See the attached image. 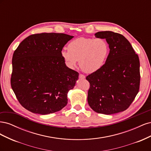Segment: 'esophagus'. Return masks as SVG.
<instances>
[{
    "instance_id": "34e87169",
    "label": "esophagus",
    "mask_w": 151,
    "mask_h": 151,
    "mask_svg": "<svg viewBox=\"0 0 151 151\" xmlns=\"http://www.w3.org/2000/svg\"><path fill=\"white\" fill-rule=\"evenodd\" d=\"M79 78L80 79H84L85 78H86V77H85V76L84 75H83V74H79Z\"/></svg>"
}]
</instances>
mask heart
Returning a JSON list of instances; mask_svg holds the SVG:
<instances>
[{"mask_svg": "<svg viewBox=\"0 0 151 151\" xmlns=\"http://www.w3.org/2000/svg\"><path fill=\"white\" fill-rule=\"evenodd\" d=\"M68 50H63L62 57L70 68H74L77 60L86 73L95 72L104 66L108 56L109 47L102 38H79L68 45Z\"/></svg>", "mask_w": 151, "mask_h": 151, "instance_id": "b5f03b06", "label": "heart"}]
</instances>
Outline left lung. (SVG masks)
Masks as SVG:
<instances>
[{
	"mask_svg": "<svg viewBox=\"0 0 151 151\" xmlns=\"http://www.w3.org/2000/svg\"><path fill=\"white\" fill-rule=\"evenodd\" d=\"M95 36L106 39L109 53L101 69L86 77L90 84L88 104L98 113L111 115L123 111L139 91V56L121 34L106 31L98 32Z\"/></svg>",
	"mask_w": 151,
	"mask_h": 151,
	"instance_id": "obj_1",
	"label": "left lung"
}]
</instances>
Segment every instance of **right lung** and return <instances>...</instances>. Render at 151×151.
<instances>
[{"label":"right lung","instance_id":"obj_1","mask_svg":"<svg viewBox=\"0 0 151 151\" xmlns=\"http://www.w3.org/2000/svg\"><path fill=\"white\" fill-rule=\"evenodd\" d=\"M73 37L55 33L31 35L14 52L11 88L28 111L47 115L67 105V93L79 73L66 66L61 53Z\"/></svg>","mask_w":151,"mask_h":151}]
</instances>
